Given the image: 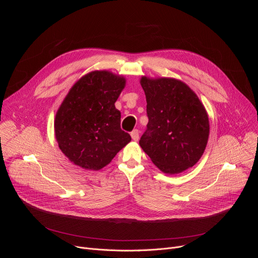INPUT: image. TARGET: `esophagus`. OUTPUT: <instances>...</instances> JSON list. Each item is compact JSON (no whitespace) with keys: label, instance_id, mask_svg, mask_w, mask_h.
<instances>
[{"label":"esophagus","instance_id":"34e87169","mask_svg":"<svg viewBox=\"0 0 258 258\" xmlns=\"http://www.w3.org/2000/svg\"><path fill=\"white\" fill-rule=\"evenodd\" d=\"M139 134L140 132L138 130H134L132 133H131V136H132V139L134 141H138L139 140Z\"/></svg>","mask_w":258,"mask_h":258}]
</instances>
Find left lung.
Masks as SVG:
<instances>
[{
    "instance_id": "left-lung-1",
    "label": "left lung",
    "mask_w": 258,
    "mask_h": 258,
    "mask_svg": "<svg viewBox=\"0 0 258 258\" xmlns=\"http://www.w3.org/2000/svg\"><path fill=\"white\" fill-rule=\"evenodd\" d=\"M148 124L140 146L163 172L174 174L201 158L208 141L209 121L196 94L173 79L142 78Z\"/></svg>"
}]
</instances>
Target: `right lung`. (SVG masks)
Here are the masks:
<instances>
[{"mask_svg": "<svg viewBox=\"0 0 258 258\" xmlns=\"http://www.w3.org/2000/svg\"><path fill=\"white\" fill-rule=\"evenodd\" d=\"M125 80L109 71H93L71 88L55 118L61 151L75 164L99 170L131 142L120 127L114 103Z\"/></svg>", "mask_w": 258, "mask_h": 258, "instance_id": "1", "label": "right lung"}]
</instances>
